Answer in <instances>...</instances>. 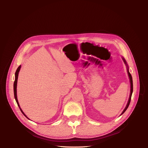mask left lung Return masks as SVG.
<instances>
[{"mask_svg":"<svg viewBox=\"0 0 148 148\" xmlns=\"http://www.w3.org/2000/svg\"><path fill=\"white\" fill-rule=\"evenodd\" d=\"M123 62H125V64H126V65L127 66V72H128V77H129V78H130V86H131V89H130V97H129V99H128V103H127V106H126V107H125V109L123 110V111L122 112V114L121 115H122L125 111H126V110L127 109V108L128 107V106H129V104H130V101H131V97H132V92H133V79H132V75H131V74H130V73L129 72V70H128V65H127V62H126V61H125V59L124 58H123Z\"/></svg>","mask_w":148,"mask_h":148,"instance_id":"8db88e82","label":"left lung"}]
</instances>
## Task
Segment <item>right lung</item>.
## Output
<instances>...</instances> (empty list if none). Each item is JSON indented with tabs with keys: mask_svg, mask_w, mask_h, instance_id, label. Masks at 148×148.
<instances>
[{
	"mask_svg": "<svg viewBox=\"0 0 148 148\" xmlns=\"http://www.w3.org/2000/svg\"><path fill=\"white\" fill-rule=\"evenodd\" d=\"M20 68H21V65H20L18 67V69H17V70H16V72H15V82H14V84H13V91H14V96H15V100H16V103H17L18 106V107H19V108L20 109L21 112L22 113H23V114L25 116V117H26V118H28V117H27V116H26V115L25 114V113L23 112V110H21V109L20 108V105H19V103H18V99H17V96H16V85H17V79H18V73H19V71H20Z\"/></svg>",
	"mask_w": 148,
	"mask_h": 148,
	"instance_id": "obj_1",
	"label": "right lung"
}]
</instances>
